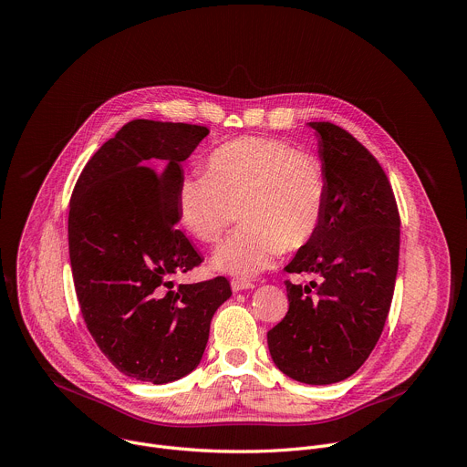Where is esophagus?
<instances>
[{
    "mask_svg": "<svg viewBox=\"0 0 467 467\" xmlns=\"http://www.w3.org/2000/svg\"><path fill=\"white\" fill-rule=\"evenodd\" d=\"M251 287H254V284L253 282H249V280H242V278H233L231 280V289L236 293V291H242V289H251Z\"/></svg>",
    "mask_w": 467,
    "mask_h": 467,
    "instance_id": "34e87169",
    "label": "esophagus"
}]
</instances>
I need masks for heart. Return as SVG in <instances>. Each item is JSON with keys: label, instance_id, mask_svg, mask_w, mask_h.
Masks as SVG:
<instances>
[{"label": "heart", "instance_id": "b5f03b06", "mask_svg": "<svg viewBox=\"0 0 467 467\" xmlns=\"http://www.w3.org/2000/svg\"><path fill=\"white\" fill-rule=\"evenodd\" d=\"M328 198L325 165L314 153L273 137H238L216 146L207 172L182 178L176 216L183 229L216 244L229 227L231 203L244 225L213 256L216 269L251 278L285 249H298L321 229Z\"/></svg>", "mask_w": 467, "mask_h": 467}]
</instances>
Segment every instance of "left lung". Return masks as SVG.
Masks as SVG:
<instances>
[{
	"instance_id": "8db88e82",
	"label": "left lung",
	"mask_w": 467,
	"mask_h": 467,
	"mask_svg": "<svg viewBox=\"0 0 467 467\" xmlns=\"http://www.w3.org/2000/svg\"><path fill=\"white\" fill-rule=\"evenodd\" d=\"M309 126L327 171V211L285 271L321 282H312L314 294L285 280L289 307L267 332V347L291 379L330 385L352 376L383 332L398 273L400 213L387 174L354 135L332 122Z\"/></svg>"
}]
</instances>
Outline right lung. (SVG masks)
Returning a JSON list of instances; mask_svg holds the SVG:
<instances>
[{"instance_id": "obj_1", "label": "right lung", "mask_w": 467, "mask_h": 467, "mask_svg": "<svg viewBox=\"0 0 467 467\" xmlns=\"http://www.w3.org/2000/svg\"><path fill=\"white\" fill-rule=\"evenodd\" d=\"M205 126L135 119L84 167L69 202V258L84 323L100 352L128 378L161 385L192 372L225 276L180 284L169 276L203 258L174 227L182 161Z\"/></svg>"}]
</instances>
